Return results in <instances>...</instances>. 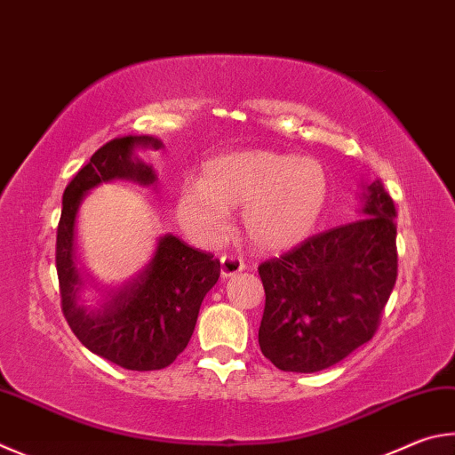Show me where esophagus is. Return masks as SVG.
<instances>
[{"instance_id": "1", "label": "esophagus", "mask_w": 455, "mask_h": 455, "mask_svg": "<svg viewBox=\"0 0 455 455\" xmlns=\"http://www.w3.org/2000/svg\"><path fill=\"white\" fill-rule=\"evenodd\" d=\"M244 270V260L236 254H225L220 259V275L222 276H235L238 272Z\"/></svg>"}]
</instances>
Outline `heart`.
Masks as SVG:
<instances>
[{"mask_svg":"<svg viewBox=\"0 0 455 455\" xmlns=\"http://www.w3.org/2000/svg\"><path fill=\"white\" fill-rule=\"evenodd\" d=\"M328 191L320 161L252 148L206 163L201 183L180 188L177 217L196 238L214 241L225 233L228 206H244L246 236L262 249H284L316 227Z\"/></svg>","mask_w":455,"mask_h":455,"instance_id":"1","label":"heart"}]
</instances>
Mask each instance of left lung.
I'll list each match as a JSON object with an SVG mask.
<instances>
[{"label":"left lung","instance_id":"1","mask_svg":"<svg viewBox=\"0 0 455 455\" xmlns=\"http://www.w3.org/2000/svg\"><path fill=\"white\" fill-rule=\"evenodd\" d=\"M362 217L307 238L259 267L264 312L259 344L284 371L326 370L371 340L398 276L395 206L379 180Z\"/></svg>","mask_w":455,"mask_h":455}]
</instances>
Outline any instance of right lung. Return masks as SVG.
<instances>
[{"mask_svg": "<svg viewBox=\"0 0 455 455\" xmlns=\"http://www.w3.org/2000/svg\"><path fill=\"white\" fill-rule=\"evenodd\" d=\"M135 147L161 148L163 143L148 135L113 139L65 187L55 267L63 316L79 342L121 368L148 371L167 368L187 348L203 299L220 276V262L211 252L164 235L153 260L133 283L105 291L99 307L79 302V291L85 284L73 254L79 204L91 188L115 179L155 183L153 167L135 156Z\"/></svg>", "mask_w": 455, "mask_h": 455, "instance_id": "obj_1", "label": "right lung"}]
</instances>
